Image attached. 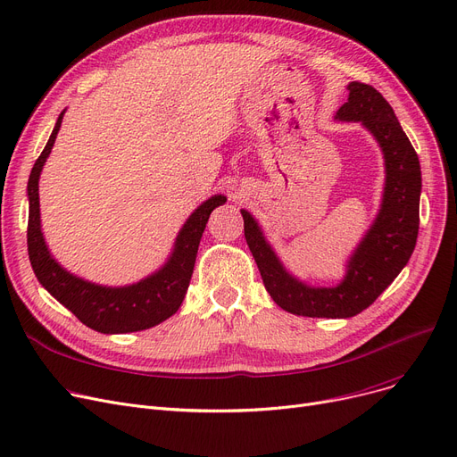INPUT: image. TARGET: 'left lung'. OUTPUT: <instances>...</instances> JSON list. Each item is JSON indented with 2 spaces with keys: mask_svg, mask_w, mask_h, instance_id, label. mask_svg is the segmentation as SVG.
Instances as JSON below:
<instances>
[{
  "mask_svg": "<svg viewBox=\"0 0 457 457\" xmlns=\"http://www.w3.org/2000/svg\"><path fill=\"white\" fill-rule=\"evenodd\" d=\"M348 102L339 120H353L376 137L386 157V195L378 219L348 262L345 281L331 289H315L285 272L248 211L245 237L272 300L293 315L348 319L367 309L410 261L419 235L420 162L389 102L370 85L350 83Z\"/></svg>",
  "mask_w": 457,
  "mask_h": 457,
  "instance_id": "8db88e82",
  "label": "left lung"
}]
</instances>
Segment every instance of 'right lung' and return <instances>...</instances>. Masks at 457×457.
Wrapping results in <instances>:
<instances>
[{"mask_svg": "<svg viewBox=\"0 0 457 457\" xmlns=\"http://www.w3.org/2000/svg\"><path fill=\"white\" fill-rule=\"evenodd\" d=\"M59 114L54 133L46 148L35 161L28 183L29 196V222H28V252L35 276L44 285V289L70 309L85 326L100 333H128L148 329L179 309L188 283L195 270V261L200 246V238L214 207L226 202L224 196H212L202 204L190 219L185 222L178 235L176 248L170 261L154 276L142 279L122 289H109L61 269L50 255L40 231V205H38V178L46 157L50 155L57 131L62 122Z\"/></svg>", "mask_w": 457, "mask_h": 457, "instance_id": "obj_1", "label": "right lung"}]
</instances>
